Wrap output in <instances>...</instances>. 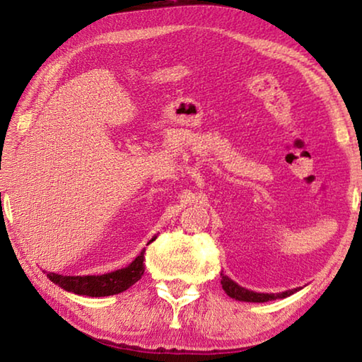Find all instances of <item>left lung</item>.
Listing matches in <instances>:
<instances>
[{
  "mask_svg": "<svg viewBox=\"0 0 362 362\" xmlns=\"http://www.w3.org/2000/svg\"><path fill=\"white\" fill-rule=\"evenodd\" d=\"M220 284H222V289L226 292V296L231 298L240 300V302H254V303H263V302H269V300H276V298H286L292 296L293 292H297L300 287L292 291H286V292H279V293H260V292H254V291H247L244 287L238 286L235 281H231L228 276H225L223 273H220Z\"/></svg>",
  "mask_w": 362,
  "mask_h": 362,
  "instance_id": "8db88e82",
  "label": "left lung"
}]
</instances>
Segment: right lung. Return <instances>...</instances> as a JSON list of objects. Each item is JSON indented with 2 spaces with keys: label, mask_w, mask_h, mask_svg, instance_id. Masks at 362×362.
<instances>
[{
  "label": "right lung",
  "mask_w": 362,
  "mask_h": 362,
  "mask_svg": "<svg viewBox=\"0 0 362 362\" xmlns=\"http://www.w3.org/2000/svg\"><path fill=\"white\" fill-rule=\"evenodd\" d=\"M153 240H155V238H153ZM144 254L145 249L136 257V260H132V263H129L126 268L116 269V272L107 274H100V276H62V274L57 273H49L47 278L51 279L54 284L62 287V289L78 293V296H115V293L127 291L132 284H136L137 281L144 276Z\"/></svg>",
  "instance_id": "obj_1"
}]
</instances>
